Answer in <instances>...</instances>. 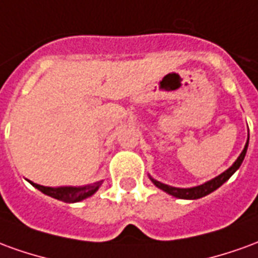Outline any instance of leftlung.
Instances as JSON below:
<instances>
[{
    "label": "left lung",
    "instance_id": "1",
    "mask_svg": "<svg viewBox=\"0 0 258 258\" xmlns=\"http://www.w3.org/2000/svg\"><path fill=\"white\" fill-rule=\"evenodd\" d=\"M247 145H249V140L246 142L244 149L242 151V153H240V156L236 159V162L233 163L232 166L228 168L227 171H224V173L220 174L218 177L213 178L211 181H209V182H206V184L199 185V186H194V188H174V186H168V185L162 184V182L155 181V179H152V181H153V184L156 185L157 188H160V189L164 190V192H167L168 195L175 196V198H178V199H199V198H203L206 195L211 194V192L216 190L217 188H220L227 179L231 178V175L240 167V164L243 162L244 156H246V151H247Z\"/></svg>",
    "mask_w": 258,
    "mask_h": 258
}]
</instances>
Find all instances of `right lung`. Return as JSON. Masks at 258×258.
<instances>
[{"mask_svg":"<svg viewBox=\"0 0 258 258\" xmlns=\"http://www.w3.org/2000/svg\"><path fill=\"white\" fill-rule=\"evenodd\" d=\"M30 184L33 186H36L37 189L41 190L42 194L51 196L53 199H58L60 202H64V203H76V202H80V200L88 198L91 195H94L99 188L101 182H96L94 185H88V186H81V188H76V186H60V188H49V186H42V185L34 184L31 182Z\"/></svg>","mask_w":258,"mask_h":258,"instance_id":"1","label":"right lung"}]
</instances>
